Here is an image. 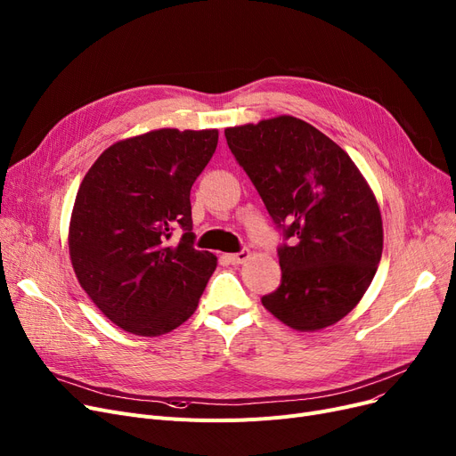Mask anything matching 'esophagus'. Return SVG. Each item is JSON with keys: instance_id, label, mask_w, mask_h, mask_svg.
Wrapping results in <instances>:
<instances>
[{"instance_id": "34e87169", "label": "esophagus", "mask_w": 456, "mask_h": 456, "mask_svg": "<svg viewBox=\"0 0 456 456\" xmlns=\"http://www.w3.org/2000/svg\"><path fill=\"white\" fill-rule=\"evenodd\" d=\"M224 256L231 265H242L249 259V249H242L239 253H229V255H224Z\"/></svg>"}]
</instances>
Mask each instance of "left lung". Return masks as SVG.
<instances>
[{
  "label": "left lung",
  "mask_w": 456,
  "mask_h": 456,
  "mask_svg": "<svg viewBox=\"0 0 456 456\" xmlns=\"http://www.w3.org/2000/svg\"><path fill=\"white\" fill-rule=\"evenodd\" d=\"M227 145L290 240L277 249L281 285L263 305L292 330L339 322L379 268L380 207L350 156L292 115L225 128Z\"/></svg>",
  "instance_id": "1"
}]
</instances>
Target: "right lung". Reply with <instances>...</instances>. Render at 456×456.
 <instances>
[{
  "instance_id": "obj_1",
  "label": "right lung",
  "mask_w": 456,
  "mask_h": 456,
  "mask_svg": "<svg viewBox=\"0 0 456 456\" xmlns=\"http://www.w3.org/2000/svg\"><path fill=\"white\" fill-rule=\"evenodd\" d=\"M217 130L160 128L108 147L77 190L69 253L93 304L128 333L156 338L186 322L216 270L193 248L190 190ZM173 232H183L179 243Z\"/></svg>"
}]
</instances>
